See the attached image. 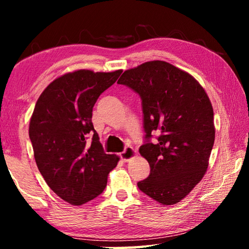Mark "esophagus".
Returning <instances> with one entry per match:
<instances>
[{"label": "esophagus", "instance_id": "obj_1", "mask_svg": "<svg viewBox=\"0 0 249 249\" xmlns=\"http://www.w3.org/2000/svg\"><path fill=\"white\" fill-rule=\"evenodd\" d=\"M135 156H136V150L130 146L126 147L123 153H121V158L122 160H124V161H129L130 159L135 158Z\"/></svg>", "mask_w": 249, "mask_h": 249}]
</instances>
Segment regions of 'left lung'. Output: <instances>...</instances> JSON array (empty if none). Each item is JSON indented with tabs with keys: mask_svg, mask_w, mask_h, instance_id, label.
I'll use <instances>...</instances> for the list:
<instances>
[{
	"mask_svg": "<svg viewBox=\"0 0 249 249\" xmlns=\"http://www.w3.org/2000/svg\"><path fill=\"white\" fill-rule=\"evenodd\" d=\"M141 95L146 142L140 154L149 163L140 190L162 205L184 199L205 175L215 140L214 113L201 84L162 60L124 71L117 81ZM158 131V142L151 133Z\"/></svg>",
	"mask_w": 249,
	"mask_h": 249,
	"instance_id": "8db88e82",
	"label": "left lung"
}]
</instances>
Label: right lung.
I'll return each mask as SVG.
<instances>
[{"mask_svg":"<svg viewBox=\"0 0 249 249\" xmlns=\"http://www.w3.org/2000/svg\"><path fill=\"white\" fill-rule=\"evenodd\" d=\"M121 73L81 69L62 74L48 84L34 108L29 138L36 165L48 187L72 205L100 196L120 160L104 153L92 111Z\"/></svg>","mask_w":249,"mask_h":249,"instance_id":"add662e5","label":"right lung"}]
</instances>
